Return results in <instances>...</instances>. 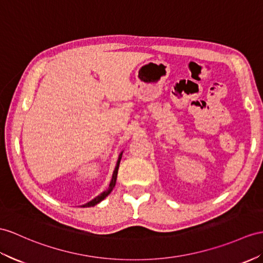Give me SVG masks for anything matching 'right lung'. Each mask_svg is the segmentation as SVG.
<instances>
[{"label": "right lung", "instance_id": "1", "mask_svg": "<svg viewBox=\"0 0 263 263\" xmlns=\"http://www.w3.org/2000/svg\"><path fill=\"white\" fill-rule=\"evenodd\" d=\"M121 156H123V153H120V155H119V157H118V161H117V165H116V167H115V171H114V174H112V178H111V182H110V184H109V187H108L105 192H102V193L100 194V195H98L97 197L96 198H93L92 201H90V202H88V203H86L85 205H82L83 208H89V206H93V205H96V204H98L99 202H101L102 200H104V198L106 197V196H108L110 194V192L112 191V189L115 187V185H116V180H117V173H118V168H119V163H120V159H121Z\"/></svg>", "mask_w": 263, "mask_h": 263}]
</instances>
